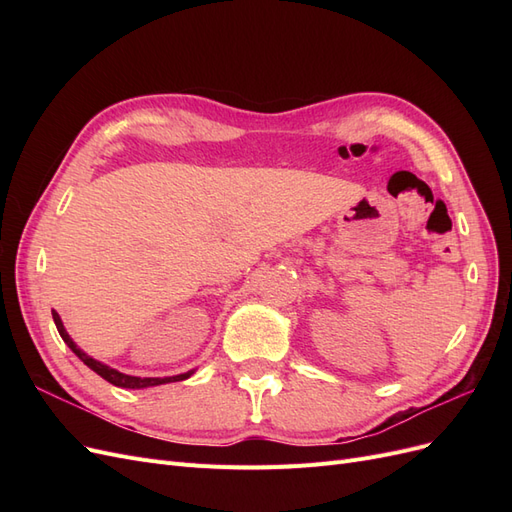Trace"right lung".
<instances>
[{"label":"right lung","instance_id":"add662e5","mask_svg":"<svg viewBox=\"0 0 512 512\" xmlns=\"http://www.w3.org/2000/svg\"><path fill=\"white\" fill-rule=\"evenodd\" d=\"M53 320H55V327H57L61 339H64V342L68 344V348H70L76 356H79V359H81L89 369H94L98 376H102L106 382H111V384H115V386H121V389H145V386H156V384H166V382H179V380H185V378L192 376V371H190V374H179V376H173V378H136V376H128V374H119L117 369H111V367H106V365L94 361V359H91V356H87L81 348H76V344L72 342L70 335L66 333L64 324H61V318H59L57 312H53Z\"/></svg>","mask_w":512,"mask_h":512}]
</instances>
